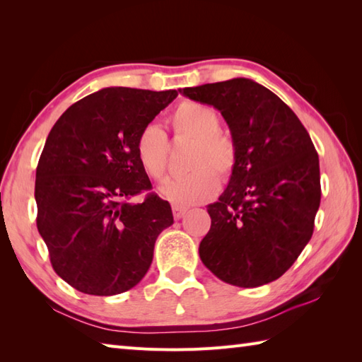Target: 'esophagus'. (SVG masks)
<instances>
[{
  "label": "esophagus",
  "mask_w": 362,
  "mask_h": 362,
  "mask_svg": "<svg viewBox=\"0 0 362 362\" xmlns=\"http://www.w3.org/2000/svg\"><path fill=\"white\" fill-rule=\"evenodd\" d=\"M172 211H173V216H175V220H180V218H182L184 215L187 214V207L173 206V207H172Z\"/></svg>",
  "instance_id": "obj_1"
}]
</instances>
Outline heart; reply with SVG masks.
<instances>
[{
    "instance_id": "b5f03b06",
    "label": "heart",
    "mask_w": 362,
    "mask_h": 362,
    "mask_svg": "<svg viewBox=\"0 0 362 362\" xmlns=\"http://www.w3.org/2000/svg\"><path fill=\"white\" fill-rule=\"evenodd\" d=\"M176 136L194 139L187 175L167 178L159 186V194L175 206L189 207L211 199L220 187L218 176L229 178L238 163V150L229 134L220 132V115L199 102L186 100L170 115ZM134 151L138 163L150 178L159 180L167 167L168 139L156 124H147L136 136ZM216 171L214 173L213 170Z\"/></svg>"
}]
</instances>
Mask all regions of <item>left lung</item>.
<instances>
[{
	"label": "left lung",
	"mask_w": 362,
	"mask_h": 362,
	"mask_svg": "<svg viewBox=\"0 0 362 362\" xmlns=\"http://www.w3.org/2000/svg\"><path fill=\"white\" fill-rule=\"evenodd\" d=\"M221 113L238 163L218 202L199 259L226 284L255 288L291 268L315 229L320 204L319 156L286 103L251 78L180 90Z\"/></svg>",
	"instance_id": "8db88e82"
}]
</instances>
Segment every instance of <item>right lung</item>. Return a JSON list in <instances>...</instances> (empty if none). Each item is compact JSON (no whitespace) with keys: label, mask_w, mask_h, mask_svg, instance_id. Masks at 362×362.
Returning <instances> with one entry per match:
<instances>
[{"label":"right lung","mask_w":362,"mask_h":362,"mask_svg":"<svg viewBox=\"0 0 362 362\" xmlns=\"http://www.w3.org/2000/svg\"><path fill=\"white\" fill-rule=\"evenodd\" d=\"M178 91L111 86L71 105L47 134L35 176L37 228L54 271L77 291L115 296L138 285L172 207L151 189L136 136Z\"/></svg>","instance_id":"right-lung-1"}]
</instances>
